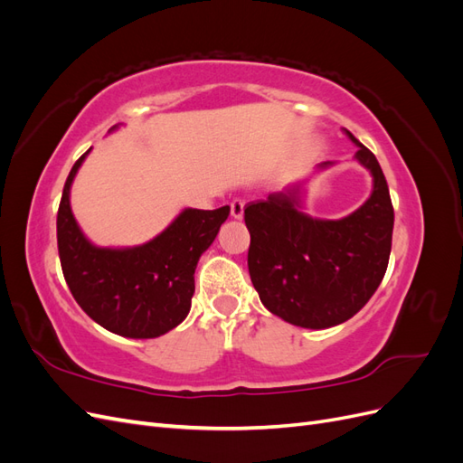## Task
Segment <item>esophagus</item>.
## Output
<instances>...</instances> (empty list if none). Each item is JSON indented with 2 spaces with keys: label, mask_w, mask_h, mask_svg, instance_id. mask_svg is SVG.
Listing matches in <instances>:
<instances>
[{
  "label": "esophagus",
  "mask_w": 463,
  "mask_h": 463,
  "mask_svg": "<svg viewBox=\"0 0 463 463\" xmlns=\"http://www.w3.org/2000/svg\"><path fill=\"white\" fill-rule=\"evenodd\" d=\"M232 216L233 218H237V220H240V218H243V208H245V203L241 201V199H235V201H232Z\"/></svg>",
  "instance_id": "obj_1"
}]
</instances>
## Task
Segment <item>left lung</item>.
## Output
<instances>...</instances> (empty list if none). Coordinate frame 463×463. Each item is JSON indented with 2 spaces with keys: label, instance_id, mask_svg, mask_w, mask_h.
<instances>
[{
  "label": "left lung",
  "instance_id": "left-lung-1",
  "mask_svg": "<svg viewBox=\"0 0 463 463\" xmlns=\"http://www.w3.org/2000/svg\"><path fill=\"white\" fill-rule=\"evenodd\" d=\"M345 133L374 179L371 199L354 214L313 220L284 193L245 206L250 282L266 309L301 328H328L352 318L388 269L394 206L386 177L374 154Z\"/></svg>",
  "mask_w": 463,
  "mask_h": 463
}]
</instances>
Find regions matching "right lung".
Masks as SVG:
<instances>
[{"label": "right lung", "instance_id": "1", "mask_svg": "<svg viewBox=\"0 0 463 463\" xmlns=\"http://www.w3.org/2000/svg\"><path fill=\"white\" fill-rule=\"evenodd\" d=\"M89 152L67 175L58 210V250L65 282L94 322L125 338H158L184 322L194 293L199 257L230 214L187 208L156 240L133 249H100L80 233L69 187Z\"/></svg>", "mask_w": 463, "mask_h": 463}]
</instances>
